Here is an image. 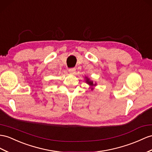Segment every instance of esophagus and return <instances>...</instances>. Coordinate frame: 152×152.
Returning <instances> with one entry per match:
<instances>
[{"mask_svg":"<svg viewBox=\"0 0 152 152\" xmlns=\"http://www.w3.org/2000/svg\"><path fill=\"white\" fill-rule=\"evenodd\" d=\"M69 71L70 73H71V74L75 73L76 68H71V69H69Z\"/></svg>","mask_w":152,"mask_h":152,"instance_id":"obj_1","label":"esophagus"}]
</instances>
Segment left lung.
<instances>
[{"label": "left lung", "instance_id": "1", "mask_svg": "<svg viewBox=\"0 0 152 152\" xmlns=\"http://www.w3.org/2000/svg\"><path fill=\"white\" fill-rule=\"evenodd\" d=\"M85 79H86V80H85V81H86V83L88 84V85H89L91 86V90H93V88H92V87H94V86H96V83H94V82H93L92 81H91L90 79L88 78V77H85Z\"/></svg>", "mask_w": 152, "mask_h": 152}]
</instances>
